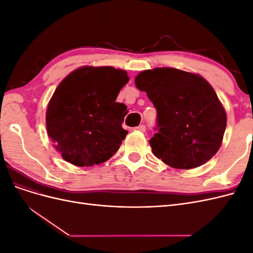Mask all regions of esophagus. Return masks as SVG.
<instances>
[{"label":"esophagus","mask_w":253,"mask_h":253,"mask_svg":"<svg viewBox=\"0 0 253 253\" xmlns=\"http://www.w3.org/2000/svg\"><path fill=\"white\" fill-rule=\"evenodd\" d=\"M134 131H138V132H141V133H144L145 132V126L143 125H140L138 126L134 127Z\"/></svg>","instance_id":"esophagus-1"}]
</instances>
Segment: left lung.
<instances>
[{
	"instance_id": "8db88e82",
	"label": "left lung",
	"mask_w": 253,
	"mask_h": 253,
	"mask_svg": "<svg viewBox=\"0 0 253 253\" xmlns=\"http://www.w3.org/2000/svg\"><path fill=\"white\" fill-rule=\"evenodd\" d=\"M135 85L145 91L157 111L158 133L153 154L175 169L206 164L219 150L227 126L223 104L201 75L172 67L142 71Z\"/></svg>"
}]
</instances>
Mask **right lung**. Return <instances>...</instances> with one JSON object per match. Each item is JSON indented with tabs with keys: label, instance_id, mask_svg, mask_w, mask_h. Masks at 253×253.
Listing matches in <instances>:
<instances>
[{
	"label": "right lung",
	"instance_id": "add662e5",
	"mask_svg": "<svg viewBox=\"0 0 253 253\" xmlns=\"http://www.w3.org/2000/svg\"><path fill=\"white\" fill-rule=\"evenodd\" d=\"M128 79L113 66H81L60 82L47 105L46 128L67 163L91 167L118 151L127 134L121 126L127 111L116 99Z\"/></svg>",
	"mask_w": 253,
	"mask_h": 253
}]
</instances>
